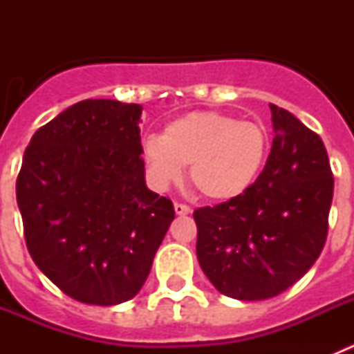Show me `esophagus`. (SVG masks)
<instances>
[{
    "label": "esophagus",
    "mask_w": 354,
    "mask_h": 354,
    "mask_svg": "<svg viewBox=\"0 0 354 354\" xmlns=\"http://www.w3.org/2000/svg\"><path fill=\"white\" fill-rule=\"evenodd\" d=\"M174 207H175V212H177V214H179V216L189 214V212H192V207H189V205L180 204V202H175Z\"/></svg>",
    "instance_id": "esophagus-1"
}]
</instances>
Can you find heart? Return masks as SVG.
<instances>
[{"mask_svg":"<svg viewBox=\"0 0 354 354\" xmlns=\"http://www.w3.org/2000/svg\"><path fill=\"white\" fill-rule=\"evenodd\" d=\"M270 150L264 126L218 111H192L175 118L162 136L143 147L159 186L175 183L189 165L193 186L207 198L230 200L245 193L261 174Z\"/></svg>","mask_w":354,"mask_h":354,"instance_id":"b5f03b06","label":"heart"}]
</instances>
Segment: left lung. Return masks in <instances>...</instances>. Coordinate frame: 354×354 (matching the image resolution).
<instances>
[{"mask_svg": "<svg viewBox=\"0 0 354 354\" xmlns=\"http://www.w3.org/2000/svg\"><path fill=\"white\" fill-rule=\"evenodd\" d=\"M274 138L257 180L236 198L193 212L196 257L228 298L257 301L296 283L328 236L333 174L319 134L270 104Z\"/></svg>", "mask_w": 354, "mask_h": 354, "instance_id": "1", "label": "left lung"}]
</instances>
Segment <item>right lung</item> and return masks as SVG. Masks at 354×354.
Returning a JSON list of instances; mask_svg holds the SVG:
<instances>
[{
    "instance_id": "add662e5",
    "label": "right lung",
    "mask_w": 354,
    "mask_h": 354,
    "mask_svg": "<svg viewBox=\"0 0 354 354\" xmlns=\"http://www.w3.org/2000/svg\"><path fill=\"white\" fill-rule=\"evenodd\" d=\"M142 106L86 99L40 127L15 193L31 259L62 292L88 305L134 298L175 218L145 184Z\"/></svg>"
}]
</instances>
